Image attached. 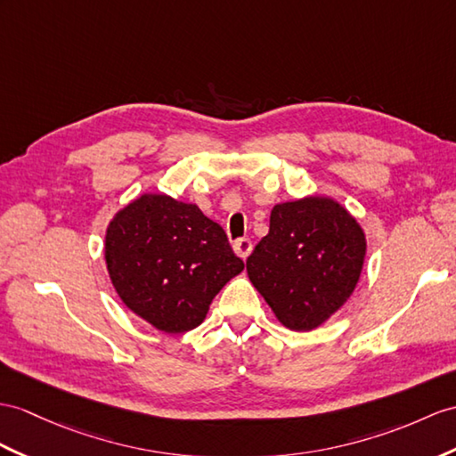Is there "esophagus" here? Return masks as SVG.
Masks as SVG:
<instances>
[{"label":"esophagus","mask_w":456,"mask_h":456,"mask_svg":"<svg viewBox=\"0 0 456 456\" xmlns=\"http://www.w3.org/2000/svg\"><path fill=\"white\" fill-rule=\"evenodd\" d=\"M253 249V241L249 238H240L234 241V251L240 255L241 259H248Z\"/></svg>","instance_id":"34e87169"}]
</instances>
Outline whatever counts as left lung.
Returning a JSON list of instances; mask_svg holds the SVG:
<instances>
[{"mask_svg":"<svg viewBox=\"0 0 456 456\" xmlns=\"http://www.w3.org/2000/svg\"><path fill=\"white\" fill-rule=\"evenodd\" d=\"M363 257L365 236L348 210L332 199L305 197L273 208L248 274L284 327L312 330L350 297Z\"/></svg>","mask_w":456,"mask_h":456,"instance_id":"1","label":"left lung"}]
</instances>
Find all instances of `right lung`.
Returning a JSON list of instances; mask_svg holds the SVG:
<instances>
[{
  "mask_svg": "<svg viewBox=\"0 0 456 456\" xmlns=\"http://www.w3.org/2000/svg\"><path fill=\"white\" fill-rule=\"evenodd\" d=\"M106 265L121 302L168 335L201 325L220 288L243 271L222 226L168 195L119 210L106 232Z\"/></svg>",
  "mask_w": 456,
  "mask_h": 456,
  "instance_id": "obj_1",
  "label": "right lung"
}]
</instances>
